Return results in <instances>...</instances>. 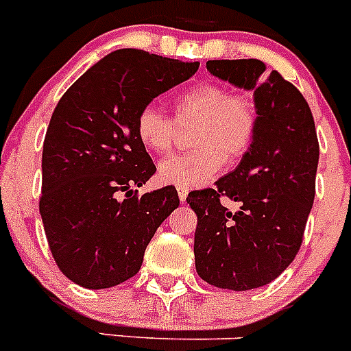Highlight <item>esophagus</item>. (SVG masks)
<instances>
[{"mask_svg":"<svg viewBox=\"0 0 351 351\" xmlns=\"http://www.w3.org/2000/svg\"><path fill=\"white\" fill-rule=\"evenodd\" d=\"M178 195H179V200H181V202H184L186 197H188V190H186V188H179Z\"/></svg>","mask_w":351,"mask_h":351,"instance_id":"esophagus-1","label":"esophagus"}]
</instances>
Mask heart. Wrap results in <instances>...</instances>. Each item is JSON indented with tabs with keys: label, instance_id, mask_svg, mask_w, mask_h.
<instances>
[{
	"label": "heart",
	"instance_id": "obj_1",
	"mask_svg": "<svg viewBox=\"0 0 351 351\" xmlns=\"http://www.w3.org/2000/svg\"><path fill=\"white\" fill-rule=\"evenodd\" d=\"M172 117L153 105L141 108L135 119V135L147 151L170 153L179 128H191L190 154H179L158 165V179L178 188L204 186L219 173L226 160L235 163L250 153L260 126L255 98L247 93H232L221 84H198L172 101Z\"/></svg>",
	"mask_w": 351,
	"mask_h": 351
}]
</instances>
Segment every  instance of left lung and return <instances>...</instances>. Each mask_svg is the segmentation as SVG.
Wrapping results in <instances>:
<instances>
[{
  "label": "left lung",
  "instance_id": "1",
  "mask_svg": "<svg viewBox=\"0 0 351 351\" xmlns=\"http://www.w3.org/2000/svg\"><path fill=\"white\" fill-rule=\"evenodd\" d=\"M213 75L255 91V144L216 188L191 191L195 267L209 285L244 291L274 281L293 262L315 200L320 145L308 101L258 60L207 61ZM228 197L241 206L232 213Z\"/></svg>",
  "mask_w": 351,
  "mask_h": 351
}]
</instances>
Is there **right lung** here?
I'll list each match as a JSON object with an SVG mask.
<instances>
[{
  "label": "right lung",
  "instance_id": "right-lung-1",
  "mask_svg": "<svg viewBox=\"0 0 351 351\" xmlns=\"http://www.w3.org/2000/svg\"><path fill=\"white\" fill-rule=\"evenodd\" d=\"M198 66L121 49L89 68L56 105L43 141L40 214L52 256L73 283L101 290L133 278L156 228L178 209L170 186L135 190L156 172L135 119Z\"/></svg>",
  "mask_w": 351,
  "mask_h": 351
}]
</instances>
